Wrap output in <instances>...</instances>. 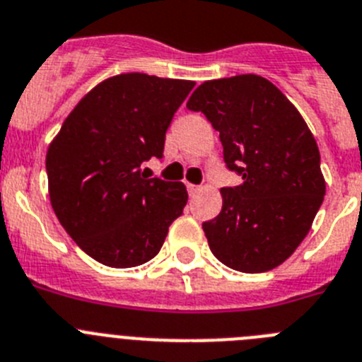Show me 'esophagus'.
Instances as JSON below:
<instances>
[{
  "mask_svg": "<svg viewBox=\"0 0 362 362\" xmlns=\"http://www.w3.org/2000/svg\"><path fill=\"white\" fill-rule=\"evenodd\" d=\"M187 191H189L191 197H194V194L199 193L200 191V185H194V184H187Z\"/></svg>",
  "mask_w": 362,
  "mask_h": 362,
  "instance_id": "34e87169",
  "label": "esophagus"
}]
</instances>
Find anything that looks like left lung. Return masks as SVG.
Returning <instances> with one entry per match:
<instances>
[{"label":"left lung","mask_w":362,"mask_h":362,"mask_svg":"<svg viewBox=\"0 0 362 362\" xmlns=\"http://www.w3.org/2000/svg\"><path fill=\"white\" fill-rule=\"evenodd\" d=\"M187 109L220 133L242 184L224 187L222 211L204 222L209 250L228 268L262 273L293 255L326 194L315 138L297 107L257 74L204 81Z\"/></svg>","instance_id":"obj_1"}]
</instances>
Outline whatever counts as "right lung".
Returning <instances> with one entry per match:
<instances>
[{"label":"right lung","mask_w":362,"mask_h":362,"mask_svg":"<svg viewBox=\"0 0 362 362\" xmlns=\"http://www.w3.org/2000/svg\"><path fill=\"white\" fill-rule=\"evenodd\" d=\"M191 80L124 72L93 87L47 149L49 197L59 224L87 255L134 268L156 255L187 204L182 182L147 178Z\"/></svg>","instance_id":"right-lung-1"}]
</instances>
